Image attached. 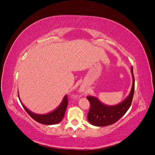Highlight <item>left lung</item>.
<instances>
[{
  "label": "left lung",
  "mask_w": 155,
  "mask_h": 155,
  "mask_svg": "<svg viewBox=\"0 0 155 155\" xmlns=\"http://www.w3.org/2000/svg\"><path fill=\"white\" fill-rule=\"evenodd\" d=\"M133 76V85L129 96L116 105H107L101 103L95 96H88L90 110L87 114L88 122L94 126H107L116 123L122 117L130 108L134 92V78L133 67L130 68Z\"/></svg>",
  "instance_id": "left-lung-1"
}]
</instances>
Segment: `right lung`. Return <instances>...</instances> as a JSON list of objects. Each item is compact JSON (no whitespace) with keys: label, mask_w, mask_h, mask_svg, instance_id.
I'll list each match as a JSON object with an SVG mask.
<instances>
[{"label":"right lung","mask_w":155,"mask_h":155,"mask_svg":"<svg viewBox=\"0 0 155 155\" xmlns=\"http://www.w3.org/2000/svg\"><path fill=\"white\" fill-rule=\"evenodd\" d=\"M18 97L23 108H24L27 113L33 119L35 120L36 121H37L38 123H40L41 124L48 125H55L61 122V121L63 120V117L64 116L65 111H66L67 107L68 105L67 95H65L63 97L61 103L60 105L56 108L54 110H53L52 112H50L47 114H38L31 112L30 110L28 109L24 105H23V104L20 100L18 92Z\"/></svg>","instance_id":"add662e5"}]
</instances>
